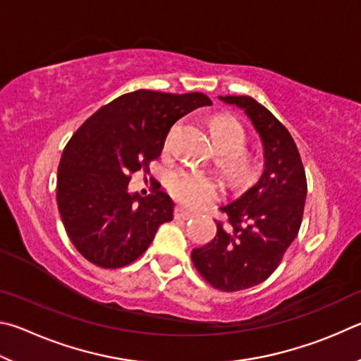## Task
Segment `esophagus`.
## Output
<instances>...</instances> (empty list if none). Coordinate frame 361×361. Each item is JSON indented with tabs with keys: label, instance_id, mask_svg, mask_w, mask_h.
I'll list each match as a JSON object with an SVG mask.
<instances>
[{
	"label": "esophagus",
	"instance_id": "esophagus-1",
	"mask_svg": "<svg viewBox=\"0 0 361 361\" xmlns=\"http://www.w3.org/2000/svg\"><path fill=\"white\" fill-rule=\"evenodd\" d=\"M174 216H176L177 220H188V219L193 217V214L188 212L187 209H184V207H182V206H177Z\"/></svg>",
	"mask_w": 361,
	"mask_h": 361
}]
</instances>
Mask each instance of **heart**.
Returning a JSON list of instances; mask_svg holds the SVG:
<instances>
[{
  "instance_id": "heart-1",
  "label": "heart",
  "mask_w": 361,
  "mask_h": 361,
  "mask_svg": "<svg viewBox=\"0 0 361 361\" xmlns=\"http://www.w3.org/2000/svg\"><path fill=\"white\" fill-rule=\"evenodd\" d=\"M212 133L219 150L225 152V154H233V164L236 168H244V157L235 154L245 145V133L243 126L233 118L219 117L212 122ZM169 142L171 136L168 137V144ZM166 187L177 201L188 207L206 206L212 200H216L219 195V185L212 177L188 168L174 169L168 176Z\"/></svg>"
}]
</instances>
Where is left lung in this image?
Masks as SVG:
<instances>
[{
	"label": "left lung",
	"instance_id": "left-lung-1",
	"mask_svg": "<svg viewBox=\"0 0 361 361\" xmlns=\"http://www.w3.org/2000/svg\"><path fill=\"white\" fill-rule=\"evenodd\" d=\"M219 99L243 109L254 125L263 144L264 166L254 185L222 206L230 228L217 222V235L193 249L192 260L212 287L238 292L267 281L279 267L298 235L307 184L293 137L267 107L250 97Z\"/></svg>",
	"mask_w": 361,
	"mask_h": 361
}]
</instances>
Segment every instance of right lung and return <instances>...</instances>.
<instances>
[{
  "instance_id": "add662e5",
  "label": "right lung",
  "mask_w": 361,
  "mask_h": 361,
  "mask_svg": "<svg viewBox=\"0 0 361 361\" xmlns=\"http://www.w3.org/2000/svg\"><path fill=\"white\" fill-rule=\"evenodd\" d=\"M211 104L203 93L136 90L101 107L74 133L59 164L56 203L82 257L114 269L147 250L158 226L173 220L174 201L160 187L147 197L131 193V174L149 173L177 120Z\"/></svg>"
}]
</instances>
